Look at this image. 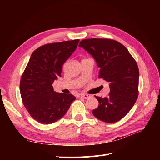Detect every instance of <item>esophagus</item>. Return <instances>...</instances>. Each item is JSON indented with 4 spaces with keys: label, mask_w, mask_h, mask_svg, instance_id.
Returning <instances> with one entry per match:
<instances>
[{
    "label": "esophagus",
    "mask_w": 160,
    "mask_h": 160,
    "mask_svg": "<svg viewBox=\"0 0 160 160\" xmlns=\"http://www.w3.org/2000/svg\"><path fill=\"white\" fill-rule=\"evenodd\" d=\"M80 96L82 97V98H84V99H88V98H89L91 97V96H89V95L85 94V93H84V94H81V95H80Z\"/></svg>",
    "instance_id": "esophagus-1"
}]
</instances>
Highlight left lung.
<instances>
[{"label":"left lung","instance_id":"left-lung-1","mask_svg":"<svg viewBox=\"0 0 160 160\" xmlns=\"http://www.w3.org/2000/svg\"><path fill=\"white\" fill-rule=\"evenodd\" d=\"M78 47L93 56L100 68L99 78L109 83L108 97L95 96L99 105L93 110V115L107 123L120 120L133 107L138 97L136 62L123 45L113 40L85 39Z\"/></svg>","mask_w":160,"mask_h":160}]
</instances>
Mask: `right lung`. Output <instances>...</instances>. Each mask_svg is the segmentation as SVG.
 <instances>
[{"label":"right lung","instance_id":"add662e5","mask_svg":"<svg viewBox=\"0 0 160 160\" xmlns=\"http://www.w3.org/2000/svg\"><path fill=\"white\" fill-rule=\"evenodd\" d=\"M79 40L45 45L33 52L20 82L22 103L31 117L44 124L62 118L76 100L72 94L57 93L52 84L77 48Z\"/></svg>","mask_w":160,"mask_h":160}]
</instances>
